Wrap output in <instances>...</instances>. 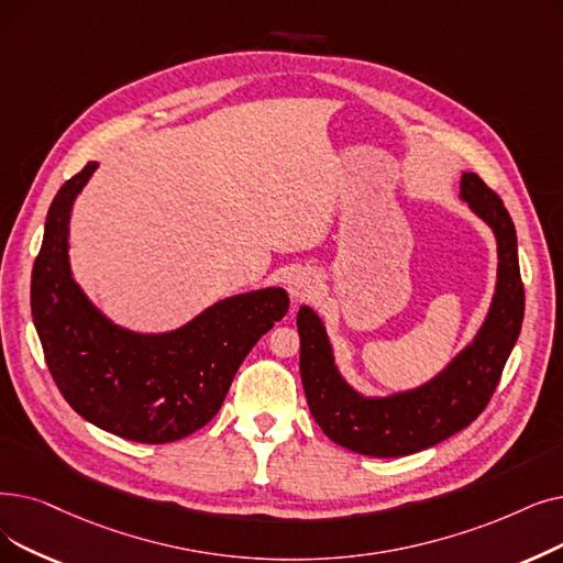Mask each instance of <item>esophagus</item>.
Masks as SVG:
<instances>
[{
    "instance_id": "1",
    "label": "esophagus",
    "mask_w": 563,
    "mask_h": 563,
    "mask_svg": "<svg viewBox=\"0 0 563 563\" xmlns=\"http://www.w3.org/2000/svg\"><path fill=\"white\" fill-rule=\"evenodd\" d=\"M317 287V276L310 268H297L287 276V291L291 299H306Z\"/></svg>"
}]
</instances>
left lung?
Here are the masks:
<instances>
[{
	"mask_svg": "<svg viewBox=\"0 0 563 563\" xmlns=\"http://www.w3.org/2000/svg\"><path fill=\"white\" fill-rule=\"evenodd\" d=\"M460 200L495 232L497 287L474 340L430 382L382 398L358 394L338 371L320 314L310 306L299 308V368L306 400L317 426L342 449L373 457L430 449L467 428L495 394L525 317L518 236L499 195L478 175H462Z\"/></svg>",
	"mask_w": 563,
	"mask_h": 563,
	"instance_id": "8db88e82",
	"label": "left lung"
}]
</instances>
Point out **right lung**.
I'll list each match as a JSON object with an SVG mask.
<instances>
[{
    "label": "right lung",
    "mask_w": 563,
    "mask_h": 563,
    "mask_svg": "<svg viewBox=\"0 0 563 563\" xmlns=\"http://www.w3.org/2000/svg\"><path fill=\"white\" fill-rule=\"evenodd\" d=\"M96 167L87 163L47 209L32 272L34 327L57 388L85 421L131 442H177L216 417L239 365L283 320L289 297L283 287L246 291L165 333L108 320L68 262L70 209Z\"/></svg>",
    "instance_id": "right-lung-1"
}]
</instances>
